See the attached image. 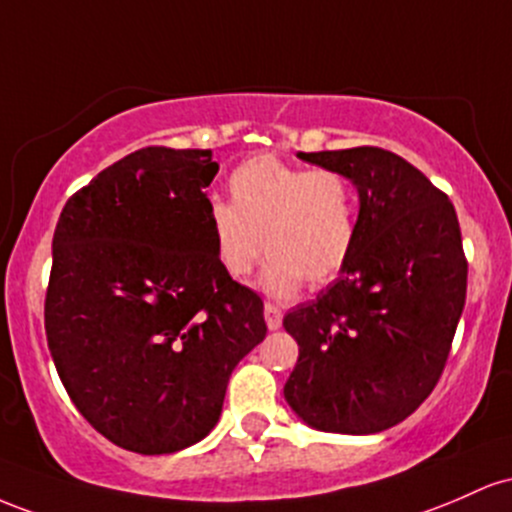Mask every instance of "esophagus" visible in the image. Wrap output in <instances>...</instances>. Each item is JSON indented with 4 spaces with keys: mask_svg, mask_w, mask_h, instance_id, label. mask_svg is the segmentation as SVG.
<instances>
[{
    "mask_svg": "<svg viewBox=\"0 0 512 512\" xmlns=\"http://www.w3.org/2000/svg\"><path fill=\"white\" fill-rule=\"evenodd\" d=\"M263 314H266L268 329H271V331L280 329V324H283V309L275 307V304H271V302H266V307H263Z\"/></svg>",
    "mask_w": 512,
    "mask_h": 512,
    "instance_id": "obj_1",
    "label": "esophagus"
}]
</instances>
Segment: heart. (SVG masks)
<instances>
[{"instance_id":"heart-1","label":"heart","mask_w":512,"mask_h":512,"mask_svg":"<svg viewBox=\"0 0 512 512\" xmlns=\"http://www.w3.org/2000/svg\"><path fill=\"white\" fill-rule=\"evenodd\" d=\"M229 203H212V251L229 280H244L263 256V290L287 300L307 280L326 285L348 266L360 237V193L348 174L290 164L273 154L246 159L227 179Z\"/></svg>"}]
</instances>
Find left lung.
I'll list each match as a JSON object with an SVG mask.
<instances>
[{
  "label": "left lung",
  "instance_id": "obj_1",
  "mask_svg": "<svg viewBox=\"0 0 512 512\" xmlns=\"http://www.w3.org/2000/svg\"><path fill=\"white\" fill-rule=\"evenodd\" d=\"M360 193V237L333 283L283 326L300 346L290 409L326 433H380L438 384L464 300L467 258L455 205L416 166L380 147L302 152Z\"/></svg>",
  "mask_w": 512,
  "mask_h": 512
}]
</instances>
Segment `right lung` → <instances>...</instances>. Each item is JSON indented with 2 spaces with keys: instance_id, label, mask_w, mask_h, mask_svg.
<instances>
[{
  "instance_id": "add662e5",
  "label": "right lung",
  "mask_w": 512,
  "mask_h": 512,
  "mask_svg": "<svg viewBox=\"0 0 512 512\" xmlns=\"http://www.w3.org/2000/svg\"><path fill=\"white\" fill-rule=\"evenodd\" d=\"M212 149L145 147L65 203L45 333L57 375L103 438L169 455L215 428L232 370L266 338L263 300L212 251Z\"/></svg>"
}]
</instances>
